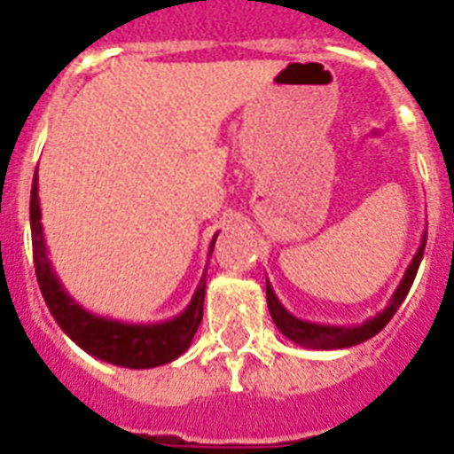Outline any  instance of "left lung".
<instances>
[{
  "label": "left lung",
  "instance_id": "8db88e82",
  "mask_svg": "<svg viewBox=\"0 0 454 454\" xmlns=\"http://www.w3.org/2000/svg\"><path fill=\"white\" fill-rule=\"evenodd\" d=\"M425 240L427 234H423L420 240L419 252L414 254L411 263H409L407 272H404L403 282L395 288V293L391 295L388 304L384 307L382 314H377L375 318L366 320L362 325H318L309 323V320H300L293 314H288L286 309L282 307V302L277 300L275 291L270 288V284L266 282V298H268V309H270V316L275 320L277 330L282 332L286 339H291L293 343H298L302 348H311V350H340V348H352L356 343H364V340L372 339L377 332H382L387 327L388 320L393 318V314L398 311V307L403 304V300L407 298L409 288L414 284V277L419 272L420 259H423L425 252Z\"/></svg>",
  "mask_w": 454,
  "mask_h": 454
}]
</instances>
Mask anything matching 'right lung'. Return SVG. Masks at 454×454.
Returning a JSON list of instances; mask_svg holds the SVG:
<instances>
[{
  "mask_svg": "<svg viewBox=\"0 0 454 454\" xmlns=\"http://www.w3.org/2000/svg\"><path fill=\"white\" fill-rule=\"evenodd\" d=\"M31 243H34V266L38 286L43 291L50 314L59 323L63 332L70 336L79 348L88 355L98 356L102 362L115 364L124 368H154L161 364L177 359L188 350L192 336L202 323L204 288L207 279H200L198 291L192 295L191 304L184 309V314L166 323L154 325H127L120 320L102 318L83 307H79L61 286L50 259H47L45 239H43V224H40V202H38V168H35L34 184H31ZM215 236L211 240L208 254L214 250Z\"/></svg>",
  "mask_w": 454,
  "mask_h": 454,
  "instance_id": "obj_1",
  "label": "right lung"
}]
</instances>
